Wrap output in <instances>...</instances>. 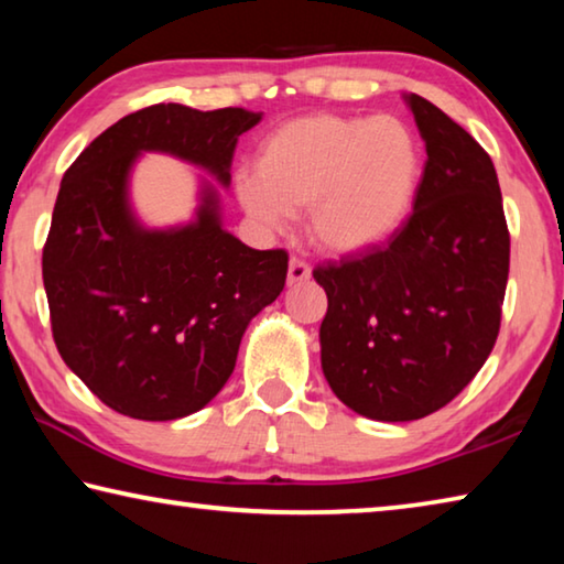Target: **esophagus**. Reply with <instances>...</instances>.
Wrapping results in <instances>:
<instances>
[{"instance_id": "esophagus-1", "label": "esophagus", "mask_w": 564, "mask_h": 564, "mask_svg": "<svg viewBox=\"0 0 564 564\" xmlns=\"http://www.w3.org/2000/svg\"><path fill=\"white\" fill-rule=\"evenodd\" d=\"M308 279H311V265L303 263L301 259H291V263H289V285L303 283Z\"/></svg>"}]
</instances>
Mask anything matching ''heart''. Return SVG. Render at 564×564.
<instances>
[{"instance_id": "heart-1", "label": "heart", "mask_w": 564, "mask_h": 564, "mask_svg": "<svg viewBox=\"0 0 564 564\" xmlns=\"http://www.w3.org/2000/svg\"><path fill=\"white\" fill-rule=\"evenodd\" d=\"M417 184L420 149L405 121L313 113L263 141L256 171L238 174L236 196L248 216L271 228L308 212L313 243L350 256L403 226Z\"/></svg>"}]
</instances>
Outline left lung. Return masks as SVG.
<instances>
[{
	"instance_id": "obj_1",
	"label": "left lung",
	"mask_w": 564,
	"mask_h": 564,
	"mask_svg": "<svg viewBox=\"0 0 564 564\" xmlns=\"http://www.w3.org/2000/svg\"><path fill=\"white\" fill-rule=\"evenodd\" d=\"M405 101L427 151L413 214L383 248L313 271L328 295L323 376L350 410L383 423L435 413L477 376L510 271L488 151L435 104Z\"/></svg>"
}]
</instances>
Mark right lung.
Here are the masks:
<instances>
[{"label":"right lung","instance_id":"right-lung-1","mask_svg":"<svg viewBox=\"0 0 564 564\" xmlns=\"http://www.w3.org/2000/svg\"><path fill=\"white\" fill-rule=\"evenodd\" d=\"M261 113L154 104L99 133L62 178L42 253L56 350L101 403L137 420L202 410L231 378L253 316L279 299L289 253L256 251L221 226L204 181L191 224L147 228L129 176L144 151L231 184L243 131Z\"/></svg>","mask_w":564,"mask_h":564}]
</instances>
